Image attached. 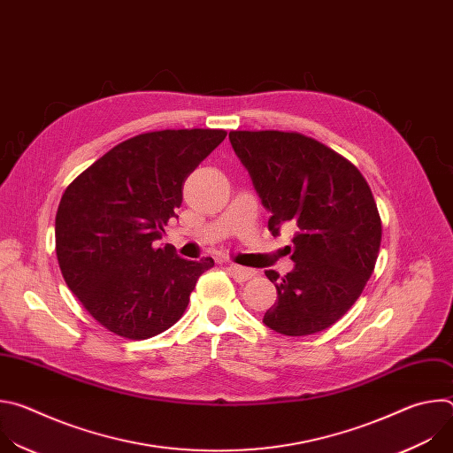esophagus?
Wrapping results in <instances>:
<instances>
[{
    "label": "esophagus",
    "instance_id": "1",
    "mask_svg": "<svg viewBox=\"0 0 453 453\" xmlns=\"http://www.w3.org/2000/svg\"><path fill=\"white\" fill-rule=\"evenodd\" d=\"M227 271H229V274H231L238 283L247 281V280H250V278L256 274L252 269H247V267H242V265H234V264H229V265H227Z\"/></svg>",
    "mask_w": 453,
    "mask_h": 453
}]
</instances>
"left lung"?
<instances>
[{"mask_svg": "<svg viewBox=\"0 0 453 453\" xmlns=\"http://www.w3.org/2000/svg\"><path fill=\"white\" fill-rule=\"evenodd\" d=\"M229 142L271 213L269 231L297 226L294 269L265 273L278 290L265 326L288 337L330 328L374 271L381 222L369 184L348 159L297 133L233 131Z\"/></svg>", "mask_w": 453, "mask_h": 453, "instance_id": "left-lung-1", "label": "left lung"}]
</instances>
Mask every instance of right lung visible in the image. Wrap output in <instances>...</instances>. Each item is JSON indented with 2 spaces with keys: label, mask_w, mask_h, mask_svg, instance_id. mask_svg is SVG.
<instances>
[{
  "label": "right lung",
  "mask_w": 453,
  "mask_h": 453,
  "mask_svg": "<svg viewBox=\"0 0 453 453\" xmlns=\"http://www.w3.org/2000/svg\"><path fill=\"white\" fill-rule=\"evenodd\" d=\"M227 136L213 128L157 131L127 140L64 191L55 250L64 281L109 332L142 341L184 313L199 276L215 262H189L157 247L177 219L182 184Z\"/></svg>",
  "instance_id": "right-lung-1"
}]
</instances>
